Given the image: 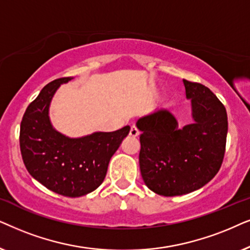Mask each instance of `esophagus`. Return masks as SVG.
I'll return each mask as SVG.
<instances>
[{
	"label": "esophagus",
	"instance_id": "esophagus-1",
	"mask_svg": "<svg viewBox=\"0 0 250 250\" xmlns=\"http://www.w3.org/2000/svg\"><path fill=\"white\" fill-rule=\"evenodd\" d=\"M129 135H130L131 137H137V136L139 135V130L137 129V127H136V125H131L130 132H129Z\"/></svg>",
	"mask_w": 250,
	"mask_h": 250
}]
</instances>
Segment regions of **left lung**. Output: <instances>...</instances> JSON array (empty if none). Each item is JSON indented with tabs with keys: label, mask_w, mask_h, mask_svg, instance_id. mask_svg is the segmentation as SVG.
Wrapping results in <instances>:
<instances>
[{
	"label": "left lung",
	"mask_w": 250,
	"mask_h": 250,
	"mask_svg": "<svg viewBox=\"0 0 250 250\" xmlns=\"http://www.w3.org/2000/svg\"><path fill=\"white\" fill-rule=\"evenodd\" d=\"M194 122L177 127L168 111L139 119V167L146 186L165 197L188 194L210 182L225 154L228 114L222 102L201 83L183 80Z\"/></svg>",
	"instance_id": "left-lung-1"
}]
</instances>
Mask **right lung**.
<instances>
[{
    "label": "right lung",
    "mask_w": 250,
    "mask_h": 250,
    "mask_svg": "<svg viewBox=\"0 0 250 250\" xmlns=\"http://www.w3.org/2000/svg\"><path fill=\"white\" fill-rule=\"evenodd\" d=\"M53 80L26 108L21 123L19 144L25 167L36 181L64 197H82L104 182L108 162L130 127L112 132H95L68 138L56 131L49 120V105L62 83Z\"/></svg>",
    "instance_id": "obj_1"
}]
</instances>
